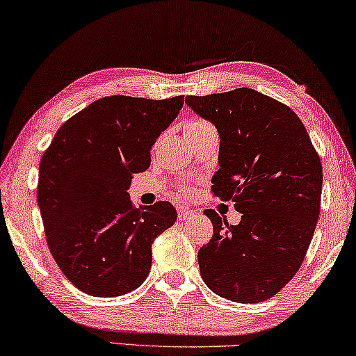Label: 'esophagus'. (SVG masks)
I'll list each match as a JSON object with an SVG mask.
<instances>
[{
  "label": "esophagus",
  "mask_w": 356,
  "mask_h": 356,
  "mask_svg": "<svg viewBox=\"0 0 356 356\" xmlns=\"http://www.w3.org/2000/svg\"><path fill=\"white\" fill-rule=\"evenodd\" d=\"M197 216H199V211H197V210L186 209V207H181V209L178 210L179 221H191V220H194V218H197Z\"/></svg>",
  "instance_id": "1"
}]
</instances>
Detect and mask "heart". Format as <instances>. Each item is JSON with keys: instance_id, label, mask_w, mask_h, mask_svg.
Here are the masks:
<instances>
[{"instance_id": "1", "label": "heart", "mask_w": 356, "mask_h": 356, "mask_svg": "<svg viewBox=\"0 0 356 356\" xmlns=\"http://www.w3.org/2000/svg\"><path fill=\"white\" fill-rule=\"evenodd\" d=\"M209 122L202 121V119H191V121L186 124V129H193V127H200V125H205Z\"/></svg>"}]
</instances>
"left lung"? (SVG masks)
<instances>
[{
  "label": "left lung",
  "instance_id": "1",
  "mask_svg": "<svg viewBox=\"0 0 356 356\" xmlns=\"http://www.w3.org/2000/svg\"><path fill=\"white\" fill-rule=\"evenodd\" d=\"M186 103L220 134L213 194L242 213L232 226L204 211L213 237L197 256L200 275L224 299L262 302L296 275L309 250L320 215V157L296 113L258 90L189 95Z\"/></svg>",
  "mask_w": 356,
  "mask_h": 356
}]
</instances>
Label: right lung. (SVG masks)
<instances>
[{
  "instance_id": "right-lung-1",
  "label": "right lung",
  "mask_w": 356,
  "mask_h": 356,
  "mask_svg": "<svg viewBox=\"0 0 356 356\" xmlns=\"http://www.w3.org/2000/svg\"><path fill=\"white\" fill-rule=\"evenodd\" d=\"M184 97L100 98L57 130L40 163L38 205L54 259L73 285L122 296L146 280L151 245L173 226L170 202L135 209L132 175L151 165V146Z\"/></svg>"
}]
</instances>
